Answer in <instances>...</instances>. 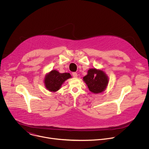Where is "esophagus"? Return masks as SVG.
Listing matches in <instances>:
<instances>
[{"instance_id":"obj_1","label":"esophagus","mask_w":149,"mask_h":149,"mask_svg":"<svg viewBox=\"0 0 149 149\" xmlns=\"http://www.w3.org/2000/svg\"><path fill=\"white\" fill-rule=\"evenodd\" d=\"M72 76H73L74 78L77 77V75H77V72H72Z\"/></svg>"}]
</instances>
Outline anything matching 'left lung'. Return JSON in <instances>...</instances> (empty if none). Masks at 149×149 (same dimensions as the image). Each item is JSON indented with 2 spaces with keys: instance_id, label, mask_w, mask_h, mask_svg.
<instances>
[{
  "instance_id": "left-lung-1",
  "label": "left lung",
  "mask_w": 149,
  "mask_h": 149,
  "mask_svg": "<svg viewBox=\"0 0 149 149\" xmlns=\"http://www.w3.org/2000/svg\"><path fill=\"white\" fill-rule=\"evenodd\" d=\"M83 79L87 84L90 91L95 94L102 93L109 82L107 77L102 71L95 68L89 70L88 74L83 77Z\"/></svg>"
}]
</instances>
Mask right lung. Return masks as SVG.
Listing matches in <instances>:
<instances>
[{
    "instance_id": "add662e5",
    "label": "right lung",
    "mask_w": 149,
    "mask_h": 149,
    "mask_svg": "<svg viewBox=\"0 0 149 149\" xmlns=\"http://www.w3.org/2000/svg\"><path fill=\"white\" fill-rule=\"evenodd\" d=\"M70 77V73L61 74L57 71L52 70L45 77V86L50 91H56L60 88L63 82Z\"/></svg>"
}]
</instances>
